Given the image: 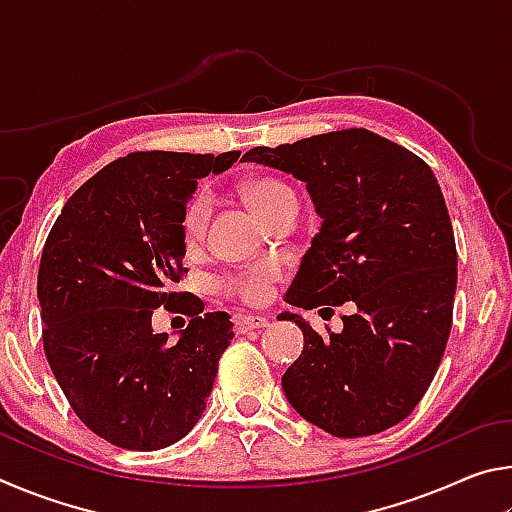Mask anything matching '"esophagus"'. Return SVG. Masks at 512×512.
Returning <instances> with one entry per match:
<instances>
[{"label":"esophagus","mask_w":512,"mask_h":512,"mask_svg":"<svg viewBox=\"0 0 512 512\" xmlns=\"http://www.w3.org/2000/svg\"><path fill=\"white\" fill-rule=\"evenodd\" d=\"M266 325H268V318H264V316L241 314V316L235 318V329L239 334H246V332H250V329H262Z\"/></svg>","instance_id":"1"}]
</instances>
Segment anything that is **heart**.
<instances>
[{
    "label": "heart",
    "mask_w": 512,
    "mask_h": 512,
    "mask_svg": "<svg viewBox=\"0 0 512 512\" xmlns=\"http://www.w3.org/2000/svg\"><path fill=\"white\" fill-rule=\"evenodd\" d=\"M293 192L282 185L280 180L271 178H259L253 183L246 185V198L253 210L259 214V219H266L277 205H280L284 198L291 196ZM207 210H210V198L205 192H198L192 201L187 203L185 214H183V237L187 244H194V241L201 239L207 221ZM275 277V271L271 266H253L248 268L246 273L232 277L228 282V291L232 296L241 298L250 305H257L268 298V291H271V280Z\"/></svg>",
    "instance_id": "obj_1"
}]
</instances>
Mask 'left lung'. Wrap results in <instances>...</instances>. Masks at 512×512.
<instances>
[{
	"instance_id": "left-lung-1",
	"label": "left lung",
	"mask_w": 512,
	"mask_h": 512,
	"mask_svg": "<svg viewBox=\"0 0 512 512\" xmlns=\"http://www.w3.org/2000/svg\"><path fill=\"white\" fill-rule=\"evenodd\" d=\"M244 160L302 180L323 219L284 300L357 307L327 339L277 316L305 336L282 377L289 404L336 438L402 422L443 359L456 293L454 230L429 164L366 128L255 146Z\"/></svg>"
}]
</instances>
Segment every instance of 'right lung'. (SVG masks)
<instances>
[{
    "label": "right lung",
    "instance_id": "obj_1",
    "mask_svg": "<svg viewBox=\"0 0 512 512\" xmlns=\"http://www.w3.org/2000/svg\"><path fill=\"white\" fill-rule=\"evenodd\" d=\"M241 151H137L103 167L65 203L42 248L38 300L45 354L67 402L108 443L153 452L185 438L203 415L232 341L225 311L192 316L176 345L155 334L153 309L173 307L183 266V214L198 180Z\"/></svg>",
    "mask_w": 512,
    "mask_h": 512
}]
</instances>
